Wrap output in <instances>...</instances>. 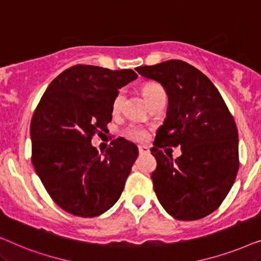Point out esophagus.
<instances>
[{
    "instance_id": "1",
    "label": "esophagus",
    "mask_w": 261,
    "mask_h": 261,
    "mask_svg": "<svg viewBox=\"0 0 261 261\" xmlns=\"http://www.w3.org/2000/svg\"><path fill=\"white\" fill-rule=\"evenodd\" d=\"M149 152V149L147 147H145V146H139V153L140 154H147Z\"/></svg>"
}]
</instances>
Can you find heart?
<instances>
[{
	"instance_id": "heart-1",
	"label": "heart",
	"mask_w": 261,
	"mask_h": 261,
	"mask_svg": "<svg viewBox=\"0 0 261 261\" xmlns=\"http://www.w3.org/2000/svg\"><path fill=\"white\" fill-rule=\"evenodd\" d=\"M142 94H144V97L146 101L148 102L149 99L155 97V96L164 94V91H163V88L160 87L158 83H153L152 82V83H146L144 85V88H142ZM122 101H123V92L119 91L113 102V109L115 110V112L121 108ZM124 135H126L128 139H130V140L142 141L145 140L146 137H147V132H146L142 127L132 124V126H129L126 130H124Z\"/></svg>"
}]
</instances>
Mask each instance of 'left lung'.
Here are the masks:
<instances>
[{
    "instance_id": "left-lung-1",
    "label": "left lung",
    "mask_w": 261,
    "mask_h": 261,
    "mask_svg": "<svg viewBox=\"0 0 261 261\" xmlns=\"http://www.w3.org/2000/svg\"><path fill=\"white\" fill-rule=\"evenodd\" d=\"M135 70L162 84L169 98L151 148L156 197L174 219H202L219 208L237 178L239 135L233 116L212 81L183 60ZM166 145H180L182 155L165 156L160 148Z\"/></svg>"
}]
</instances>
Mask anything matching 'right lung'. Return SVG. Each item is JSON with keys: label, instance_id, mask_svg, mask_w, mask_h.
Segmentation results:
<instances>
[{"label": "right lung", "instance_id": "1", "mask_svg": "<svg viewBox=\"0 0 261 261\" xmlns=\"http://www.w3.org/2000/svg\"><path fill=\"white\" fill-rule=\"evenodd\" d=\"M137 78L133 70L74 65L56 77L42 95L31 122L32 164L65 212L98 216L122 194L138 147L116 139L99 154L91 139L107 130L119 89Z\"/></svg>", "mask_w": 261, "mask_h": 261}]
</instances>
